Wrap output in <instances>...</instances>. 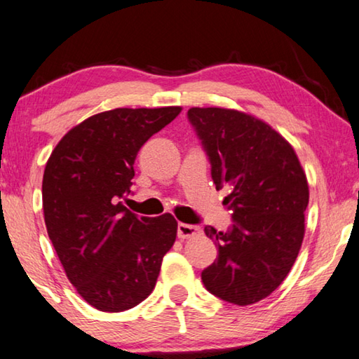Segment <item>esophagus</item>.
Instances as JSON below:
<instances>
[{
    "label": "esophagus",
    "mask_w": 359,
    "mask_h": 359,
    "mask_svg": "<svg viewBox=\"0 0 359 359\" xmlns=\"http://www.w3.org/2000/svg\"><path fill=\"white\" fill-rule=\"evenodd\" d=\"M201 233V228L196 226V224H187V223H179L177 224V236L179 239H188L194 238Z\"/></svg>",
    "instance_id": "1"
}]
</instances>
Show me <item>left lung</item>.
<instances>
[{
	"instance_id": "8db88e82",
	"label": "left lung",
	"mask_w": 359,
	"mask_h": 359,
	"mask_svg": "<svg viewBox=\"0 0 359 359\" xmlns=\"http://www.w3.org/2000/svg\"><path fill=\"white\" fill-rule=\"evenodd\" d=\"M188 120L209 156L217 190L229 194L228 231L205 226L218 257L201 274L208 291L248 306L269 296L293 267L309 204L306 172L288 141L263 120L222 107H191Z\"/></svg>"
}]
</instances>
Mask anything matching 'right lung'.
<instances>
[{
  "instance_id": "obj_1",
  "label": "right lung",
  "mask_w": 359,
  "mask_h": 359,
  "mask_svg": "<svg viewBox=\"0 0 359 359\" xmlns=\"http://www.w3.org/2000/svg\"><path fill=\"white\" fill-rule=\"evenodd\" d=\"M180 111L120 107L96 114L66 133L46 165L48 238L77 293L101 312L142 302L175 242L171 214L137 217L121 199L131 193L139 149Z\"/></svg>"
}]
</instances>
